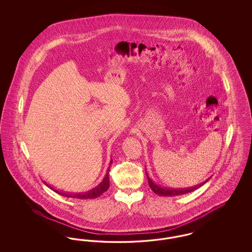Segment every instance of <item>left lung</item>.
I'll return each mask as SVG.
<instances>
[{
  "label": "left lung",
  "mask_w": 252,
  "mask_h": 252,
  "mask_svg": "<svg viewBox=\"0 0 252 252\" xmlns=\"http://www.w3.org/2000/svg\"><path fill=\"white\" fill-rule=\"evenodd\" d=\"M146 176H147V179H148V183H149V186L150 188L152 189V191L155 192L159 196H176V195H181V194H185V193H188V192H192L198 188H200L202 185H204L207 181H209V180L211 178H209L208 180H205L202 183H199L197 185H194L192 187H187V188H168V187H164V186H161V185H158L155 183L153 180H151L147 173H146Z\"/></svg>",
  "instance_id": "1"
}]
</instances>
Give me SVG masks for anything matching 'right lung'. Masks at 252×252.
Segmentation results:
<instances>
[{"instance_id": "1", "label": "right lung", "mask_w": 252, "mask_h": 252, "mask_svg": "<svg viewBox=\"0 0 252 252\" xmlns=\"http://www.w3.org/2000/svg\"><path fill=\"white\" fill-rule=\"evenodd\" d=\"M112 163V158L110 159V164ZM110 164L108 166V172L105 176V178L102 180V182L97 185L95 188L88 191V192H64L62 190H57L55 189L53 186L47 184L45 181L44 184L46 186H48L50 189H52L54 192L59 193L60 195H63V196H66V197H72V198H76V199H94V198H97L98 196H100L103 192L108 191V187H109V167H110Z\"/></svg>"}]
</instances>
